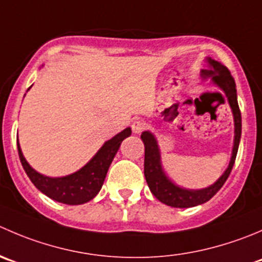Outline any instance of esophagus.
<instances>
[{
  "mask_svg": "<svg viewBox=\"0 0 262 262\" xmlns=\"http://www.w3.org/2000/svg\"><path fill=\"white\" fill-rule=\"evenodd\" d=\"M144 128H146V124H144L142 120H136V121H133V124H132L133 133H136V134L141 133Z\"/></svg>",
  "mask_w": 262,
  "mask_h": 262,
  "instance_id": "1",
  "label": "esophagus"
}]
</instances>
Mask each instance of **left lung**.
Masks as SVG:
<instances>
[{
  "label": "left lung",
  "instance_id": "1",
  "mask_svg": "<svg viewBox=\"0 0 262 262\" xmlns=\"http://www.w3.org/2000/svg\"><path fill=\"white\" fill-rule=\"evenodd\" d=\"M206 69L201 70V77L204 80L211 79V83L220 91H223L232 108L233 119H234V142H233L232 156L225 171L222 177L206 188L201 189H188L175 184L166 175L161 162V152H160L157 139L151 132L146 130L141 134L144 143V177L152 194L162 204L171 207L187 209V207L202 205L211 200L217 190L224 185L225 180L229 177L237 157L238 146H239L241 134H242V116H241L239 106L237 100V88H235L234 78L229 70L216 60L206 57Z\"/></svg>",
  "mask_w": 262,
  "mask_h": 262
}]
</instances>
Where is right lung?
Returning <instances> with one entry per match:
<instances>
[{"label": "right lung", "mask_w": 262, "mask_h": 262, "mask_svg": "<svg viewBox=\"0 0 262 262\" xmlns=\"http://www.w3.org/2000/svg\"><path fill=\"white\" fill-rule=\"evenodd\" d=\"M30 90V88H29ZM132 134L130 128H125L114 136L113 138L106 141L102 144L97 154L78 171L65 177L51 178L43 175L33 169L23 155L20 144L17 142V151H19L20 161L25 172L32 180L33 184L50 199L67 205H82L91 201L98 194L105 182L106 174L119 151L121 142Z\"/></svg>", "instance_id": "right-lung-1"}]
</instances>
